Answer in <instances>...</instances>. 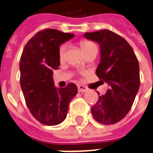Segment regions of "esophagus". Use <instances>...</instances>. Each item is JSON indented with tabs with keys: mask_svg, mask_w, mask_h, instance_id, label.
Masks as SVG:
<instances>
[{
	"mask_svg": "<svg viewBox=\"0 0 153 153\" xmlns=\"http://www.w3.org/2000/svg\"><path fill=\"white\" fill-rule=\"evenodd\" d=\"M78 91L79 92H86L88 91V89L86 87H84V86H82V85H79L78 86Z\"/></svg>",
	"mask_w": 153,
	"mask_h": 153,
	"instance_id": "obj_1",
	"label": "esophagus"
}]
</instances>
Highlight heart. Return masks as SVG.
Masks as SVG:
<instances>
[{
	"mask_svg": "<svg viewBox=\"0 0 153 153\" xmlns=\"http://www.w3.org/2000/svg\"><path fill=\"white\" fill-rule=\"evenodd\" d=\"M80 46H81L82 51L83 53H86L87 51H91V50H96L97 51V45H95V43L92 42L91 41L84 40L80 42ZM66 45H62L59 49V59L62 61L64 59V56H65V52H66Z\"/></svg>",
	"mask_w": 153,
	"mask_h": 153,
	"instance_id": "heart-1",
	"label": "heart"
}]
</instances>
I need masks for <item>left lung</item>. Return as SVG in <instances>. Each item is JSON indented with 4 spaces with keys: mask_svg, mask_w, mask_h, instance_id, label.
<instances>
[{
    "mask_svg": "<svg viewBox=\"0 0 153 153\" xmlns=\"http://www.w3.org/2000/svg\"><path fill=\"white\" fill-rule=\"evenodd\" d=\"M83 37L100 45L96 74L109 86L106 94L99 96L92 107V115L102 124H114L131 110L140 88L138 59L128 42L112 31L85 33Z\"/></svg>",
    "mask_w": 153,
    "mask_h": 153,
    "instance_id": "obj_1",
    "label": "left lung"
}]
</instances>
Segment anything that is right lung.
Wrapping results in <instances>:
<instances>
[{"instance_id":"add662e5","label":"right lung","mask_w":153,"mask_h":153,"mask_svg":"<svg viewBox=\"0 0 153 153\" xmlns=\"http://www.w3.org/2000/svg\"><path fill=\"white\" fill-rule=\"evenodd\" d=\"M74 34L46 29L37 33L25 45L20 60L21 87L30 112L41 123L53 126L66 119L69 103L78 88L70 83L57 88L53 71L60 65L59 46Z\"/></svg>"}]
</instances>
